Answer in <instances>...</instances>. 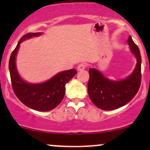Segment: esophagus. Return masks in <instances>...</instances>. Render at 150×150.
<instances>
[{
	"label": "esophagus",
	"mask_w": 150,
	"mask_h": 150,
	"mask_svg": "<svg viewBox=\"0 0 150 150\" xmlns=\"http://www.w3.org/2000/svg\"><path fill=\"white\" fill-rule=\"evenodd\" d=\"M86 67H87V64H86V63H81V64L78 66V69H79V70H83L84 69H86Z\"/></svg>",
	"instance_id": "34e87169"
}]
</instances>
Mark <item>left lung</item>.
Wrapping results in <instances>:
<instances>
[{"mask_svg": "<svg viewBox=\"0 0 150 150\" xmlns=\"http://www.w3.org/2000/svg\"><path fill=\"white\" fill-rule=\"evenodd\" d=\"M131 51L137 59L134 72L126 79L120 81H110L99 70L89 69L88 92L91 100L98 108L112 110L128 104L138 92L141 86L142 57L139 47L130 35L128 39Z\"/></svg>", "mask_w": 150, "mask_h": 150, "instance_id": "left-lung-1", "label": "left lung"}]
</instances>
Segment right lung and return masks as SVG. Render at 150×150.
<instances>
[{"label":"right lung","instance_id":"add662e5","mask_svg":"<svg viewBox=\"0 0 150 150\" xmlns=\"http://www.w3.org/2000/svg\"><path fill=\"white\" fill-rule=\"evenodd\" d=\"M40 33H29L21 38L11 54L9 64L11 86L15 95L24 104L38 111H49L57 107L65 94V85L77 73L75 69L59 72L51 80L39 84L28 83L21 78L16 67V55L20 43L27 38L38 36Z\"/></svg>","mask_w":150,"mask_h":150}]
</instances>
